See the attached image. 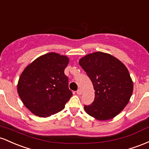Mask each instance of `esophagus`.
<instances>
[{
  "label": "esophagus",
  "instance_id": "1",
  "mask_svg": "<svg viewBox=\"0 0 149 149\" xmlns=\"http://www.w3.org/2000/svg\"><path fill=\"white\" fill-rule=\"evenodd\" d=\"M77 93L78 95H81V93H82V91H81V89H78L77 91Z\"/></svg>",
  "mask_w": 149,
  "mask_h": 149
}]
</instances>
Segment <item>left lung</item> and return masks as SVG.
Returning a JSON list of instances; mask_svg holds the SVG:
<instances>
[{
    "label": "left lung",
    "instance_id": "1",
    "mask_svg": "<svg viewBox=\"0 0 149 149\" xmlns=\"http://www.w3.org/2000/svg\"><path fill=\"white\" fill-rule=\"evenodd\" d=\"M95 90L94 101L84 106L86 113L98 120H111L127 105L133 92V81L127 68L108 53L95 52L79 61Z\"/></svg>",
    "mask_w": 149,
    "mask_h": 149
}]
</instances>
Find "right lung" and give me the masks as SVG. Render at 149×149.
Returning a JSON list of instances; mask_svg holds the SVG:
<instances>
[{"instance_id": "right-lung-1", "label": "right lung", "mask_w": 149, "mask_h": 149, "mask_svg": "<svg viewBox=\"0 0 149 149\" xmlns=\"http://www.w3.org/2000/svg\"><path fill=\"white\" fill-rule=\"evenodd\" d=\"M69 58L51 52L39 56L25 68L17 84L24 105L36 116L47 118L65 108L72 96L64 71Z\"/></svg>"}]
</instances>
